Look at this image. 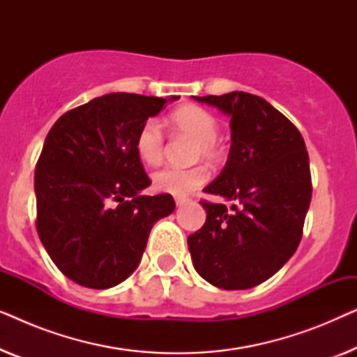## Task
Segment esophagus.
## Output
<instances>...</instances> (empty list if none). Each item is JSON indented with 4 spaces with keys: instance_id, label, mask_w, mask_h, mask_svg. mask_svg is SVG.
<instances>
[{
    "instance_id": "1",
    "label": "esophagus",
    "mask_w": 357,
    "mask_h": 357,
    "mask_svg": "<svg viewBox=\"0 0 357 357\" xmlns=\"http://www.w3.org/2000/svg\"><path fill=\"white\" fill-rule=\"evenodd\" d=\"M187 202H188L187 198H175V203H177V206H183V204Z\"/></svg>"
}]
</instances>
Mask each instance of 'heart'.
Segmentation results:
<instances>
[{"label": "heart", "mask_w": 357, "mask_h": 357, "mask_svg": "<svg viewBox=\"0 0 357 357\" xmlns=\"http://www.w3.org/2000/svg\"><path fill=\"white\" fill-rule=\"evenodd\" d=\"M170 125L178 133L195 139L192 159L204 158L209 162L222 159V146L218 141V119L211 112L198 105H182L169 116ZM135 148L139 159L149 165L159 164L165 153V138L155 120H146L136 133ZM208 180V170L197 164L190 167H164L153 174L154 188L172 193L175 197H187Z\"/></svg>", "instance_id": "1"}]
</instances>
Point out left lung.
Returning <instances> with one entry per match:
<instances>
[{
    "mask_svg": "<svg viewBox=\"0 0 357 357\" xmlns=\"http://www.w3.org/2000/svg\"><path fill=\"white\" fill-rule=\"evenodd\" d=\"M231 115L226 167L204 188L231 202L203 199L206 221L188 236L198 275L221 289H250L294 255L312 198L309 154L301 131L248 92L195 97Z\"/></svg>",
    "mask_w": 357,
    "mask_h": 357,
    "instance_id": "8db88e82",
    "label": "left lung"
}]
</instances>
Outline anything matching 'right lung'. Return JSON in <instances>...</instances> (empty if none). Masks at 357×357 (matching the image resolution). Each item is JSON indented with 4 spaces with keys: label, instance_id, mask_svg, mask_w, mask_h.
I'll list each match as a JSON object with an SVG mask.
<instances>
[{
    "label": "right lung",
    "instance_id": "1",
    "mask_svg": "<svg viewBox=\"0 0 357 357\" xmlns=\"http://www.w3.org/2000/svg\"><path fill=\"white\" fill-rule=\"evenodd\" d=\"M178 99L172 97L170 100ZM167 99L114 92L55 121L36 165V227L66 278L107 289L136 270L151 227L169 216V193L149 197L136 133Z\"/></svg>",
    "mask_w": 357,
    "mask_h": 357
}]
</instances>
